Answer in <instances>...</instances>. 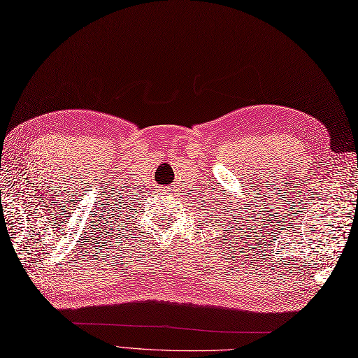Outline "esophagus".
Wrapping results in <instances>:
<instances>
[{"label":"esophagus","mask_w":358,"mask_h":358,"mask_svg":"<svg viewBox=\"0 0 358 358\" xmlns=\"http://www.w3.org/2000/svg\"><path fill=\"white\" fill-rule=\"evenodd\" d=\"M164 189H166V188H164Z\"/></svg>","instance_id":"obj_1"}]
</instances>
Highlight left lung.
Returning <instances> with one entry per match:
<instances>
[{
    "instance_id": "8db88e82",
    "label": "left lung",
    "mask_w": 358,
    "mask_h": 358,
    "mask_svg": "<svg viewBox=\"0 0 358 358\" xmlns=\"http://www.w3.org/2000/svg\"><path fill=\"white\" fill-rule=\"evenodd\" d=\"M231 229H233V227H231Z\"/></svg>"
}]
</instances>
